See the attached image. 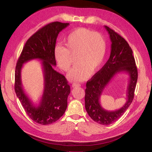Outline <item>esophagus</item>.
Returning a JSON list of instances; mask_svg holds the SVG:
<instances>
[{"mask_svg":"<svg viewBox=\"0 0 152 152\" xmlns=\"http://www.w3.org/2000/svg\"><path fill=\"white\" fill-rule=\"evenodd\" d=\"M72 86L73 87V88H75V87H77V86H80V85L79 83H73V85H72Z\"/></svg>","mask_w":152,"mask_h":152,"instance_id":"esophagus-1","label":"esophagus"}]
</instances>
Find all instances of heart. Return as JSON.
Listing matches in <instances>:
<instances>
[{
    "instance_id": "heart-1",
    "label": "heart",
    "mask_w": 152,
    "mask_h": 152,
    "mask_svg": "<svg viewBox=\"0 0 152 152\" xmlns=\"http://www.w3.org/2000/svg\"><path fill=\"white\" fill-rule=\"evenodd\" d=\"M66 48L57 45L54 57L57 65L64 72L72 68L73 57L77 64L69 73L73 81H84L92 72L98 70L105 58L107 43L103 36L85 28H79L69 34L65 39Z\"/></svg>"
}]
</instances>
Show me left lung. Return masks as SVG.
<instances>
[{"mask_svg": "<svg viewBox=\"0 0 152 152\" xmlns=\"http://www.w3.org/2000/svg\"><path fill=\"white\" fill-rule=\"evenodd\" d=\"M111 42L110 55L105 64L86 83L85 109L90 117L99 124L108 126L122 116L132 103L138 79V72L132 49L124 38L113 30L104 26ZM126 72L129 75L127 101L120 109L109 111L102 107L100 97L103 90L117 74Z\"/></svg>", "mask_w": 152, "mask_h": 152, "instance_id": "8db88e82", "label": "left lung"}]
</instances>
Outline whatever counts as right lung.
<instances>
[{
  "instance_id": "add662e5",
  "label": "right lung",
  "mask_w": 152,
  "mask_h": 152,
  "mask_svg": "<svg viewBox=\"0 0 152 152\" xmlns=\"http://www.w3.org/2000/svg\"><path fill=\"white\" fill-rule=\"evenodd\" d=\"M69 23L53 22L38 30L26 41L17 62L15 92L28 116L35 122L49 125L58 120L67 109L70 86L66 77L54 69L56 60L54 49L60 32ZM32 59L42 61L45 83L43 95L38 105L33 103L23 89L21 81L22 65Z\"/></svg>"
}]
</instances>
